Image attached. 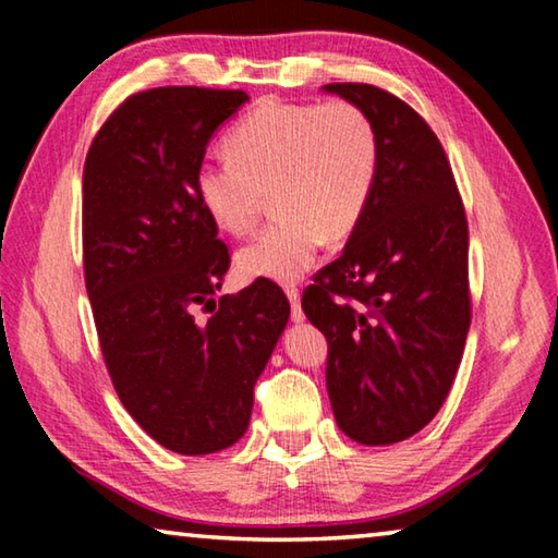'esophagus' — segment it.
Here are the masks:
<instances>
[{"label":"esophagus","mask_w":558,"mask_h":558,"mask_svg":"<svg viewBox=\"0 0 558 558\" xmlns=\"http://www.w3.org/2000/svg\"><path fill=\"white\" fill-rule=\"evenodd\" d=\"M286 295H288L290 307H292V313H290L292 323H302V319H305V313H302V307H300V290L295 286H290V288H286Z\"/></svg>","instance_id":"34e87169"}]
</instances>
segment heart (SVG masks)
<instances>
[{
  "label": "heart",
  "instance_id": "obj_1",
  "mask_svg": "<svg viewBox=\"0 0 558 558\" xmlns=\"http://www.w3.org/2000/svg\"><path fill=\"white\" fill-rule=\"evenodd\" d=\"M226 153L196 169V199L221 231L243 235L276 196L278 223L235 253V268L280 286L305 276L325 239L354 231L379 169L376 130L349 100L260 102L229 132Z\"/></svg>",
  "mask_w": 558,
  "mask_h": 558
}]
</instances>
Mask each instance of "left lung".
Instances as JSON below:
<instances>
[{"label":"left lung","instance_id":"8db88e82","mask_svg":"<svg viewBox=\"0 0 558 558\" xmlns=\"http://www.w3.org/2000/svg\"><path fill=\"white\" fill-rule=\"evenodd\" d=\"M325 93L369 116L379 169L342 256L302 295L327 337L337 426L362 446L411 438L456 379L470 329L468 219L440 140L418 112L366 83Z\"/></svg>","mask_w":558,"mask_h":558}]
</instances>
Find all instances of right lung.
Masks as SVG:
<instances>
[{
  "label": "right lung",
  "instance_id": "right-lung-1",
  "mask_svg": "<svg viewBox=\"0 0 558 558\" xmlns=\"http://www.w3.org/2000/svg\"><path fill=\"white\" fill-rule=\"evenodd\" d=\"M243 90L135 93L106 120L83 167V268L112 386L149 438L209 456L248 428L253 386L290 317L270 280L196 323L229 270V248L196 199L206 145Z\"/></svg>",
  "mask_w": 558,
  "mask_h": 558
}]
</instances>
